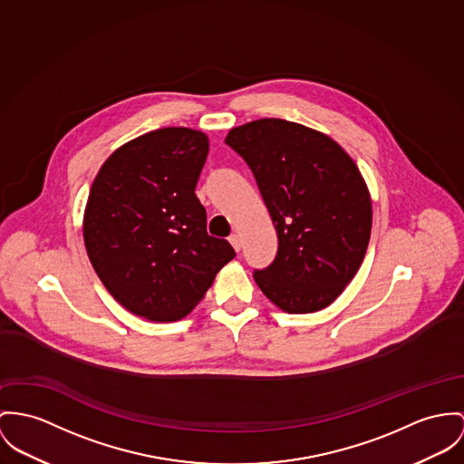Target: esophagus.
<instances>
[{
  "label": "esophagus",
  "instance_id": "esophagus-1",
  "mask_svg": "<svg viewBox=\"0 0 464 464\" xmlns=\"http://www.w3.org/2000/svg\"><path fill=\"white\" fill-rule=\"evenodd\" d=\"M229 244L233 246V249L237 250V252L242 249V240H240V237H238L237 233H233V235L229 237Z\"/></svg>",
  "mask_w": 464,
  "mask_h": 464
}]
</instances>
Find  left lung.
I'll return each instance as SVG.
<instances>
[{"label": "left lung", "instance_id": "obj_1", "mask_svg": "<svg viewBox=\"0 0 464 464\" xmlns=\"http://www.w3.org/2000/svg\"><path fill=\"white\" fill-rule=\"evenodd\" d=\"M274 220L279 249L254 281L291 314L328 307L352 283L371 238L372 207L353 159L300 123L263 118L229 130Z\"/></svg>", "mask_w": 464, "mask_h": 464}]
</instances>
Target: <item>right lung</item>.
I'll return each mask as SVG.
<instances>
[{
  "instance_id": "1",
  "label": "right lung",
  "mask_w": 464,
  "mask_h": 464,
  "mask_svg": "<svg viewBox=\"0 0 464 464\" xmlns=\"http://www.w3.org/2000/svg\"><path fill=\"white\" fill-rule=\"evenodd\" d=\"M207 134L168 127L120 146L90 188L82 237L107 291L150 321L185 318L235 257L207 233L196 185Z\"/></svg>"
}]
</instances>
